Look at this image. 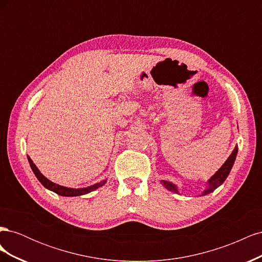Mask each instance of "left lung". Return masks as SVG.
<instances>
[{"instance_id": "left-lung-1", "label": "left lung", "mask_w": 262, "mask_h": 262, "mask_svg": "<svg viewBox=\"0 0 262 262\" xmlns=\"http://www.w3.org/2000/svg\"><path fill=\"white\" fill-rule=\"evenodd\" d=\"M237 152H238V147L235 146L234 150L232 152V154L229 155V157L227 158L226 162H225L223 165H222V167L209 179V181H208V187H207V189H205L204 191L202 192L201 195H205V194H209V193L213 192L214 190H215L217 187H220L222 184H223V182L225 181V179L227 178L229 171H231L234 163H235ZM161 182H162L163 186H164L166 189L169 190V191L179 193L178 188H177L175 185H173V184H171L170 181L161 180Z\"/></svg>"}]
</instances>
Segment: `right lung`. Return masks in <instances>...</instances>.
<instances>
[{"instance_id":"add662e5","label":"right lung","mask_w":262,"mask_h":262,"mask_svg":"<svg viewBox=\"0 0 262 262\" xmlns=\"http://www.w3.org/2000/svg\"><path fill=\"white\" fill-rule=\"evenodd\" d=\"M28 157V162L30 164V167L31 169H33L35 176L37 177V179L41 182V185L51 190V191L58 193L60 195H63V196H77V195H83V194H86V193H90L92 191H94V190H96L97 188L104 186L106 184L107 180H102L100 182H98V184H95L93 186H90V187H86V188H80V189H74V188H68V187H63V186H60V185H57L54 184V182L50 181L49 179H47L42 173L39 171V169L36 167V165L34 164V162L31 161V158L29 156Z\"/></svg>"}]
</instances>
